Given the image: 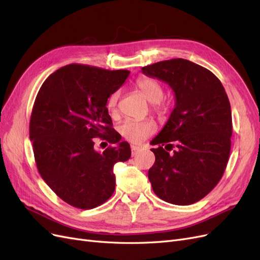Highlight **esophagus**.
<instances>
[{
    "instance_id": "1",
    "label": "esophagus",
    "mask_w": 260,
    "mask_h": 260,
    "mask_svg": "<svg viewBox=\"0 0 260 260\" xmlns=\"http://www.w3.org/2000/svg\"><path fill=\"white\" fill-rule=\"evenodd\" d=\"M139 151H140V147H139V146H137V145H131V154H132V156L137 155V154L139 153Z\"/></svg>"
}]
</instances>
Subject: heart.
<instances>
[{"label": "heart", "mask_w": 260, "mask_h": 260, "mask_svg": "<svg viewBox=\"0 0 260 260\" xmlns=\"http://www.w3.org/2000/svg\"><path fill=\"white\" fill-rule=\"evenodd\" d=\"M137 88L143 94V96L153 103V111L158 115H165L169 108V103L162 99L164 86L152 77H140L136 81ZM119 100V91L113 92L107 99V109L109 113L117 112V104ZM156 131V123L152 119L144 120H125L120 127L119 132L123 139L131 143H141L147 137L152 136Z\"/></svg>", "instance_id": "1"}]
</instances>
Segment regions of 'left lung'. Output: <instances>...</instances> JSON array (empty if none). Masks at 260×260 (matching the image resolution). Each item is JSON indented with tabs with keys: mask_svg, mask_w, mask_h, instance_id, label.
<instances>
[{
	"mask_svg": "<svg viewBox=\"0 0 260 260\" xmlns=\"http://www.w3.org/2000/svg\"><path fill=\"white\" fill-rule=\"evenodd\" d=\"M142 73L168 83L176 96L167 123L151 142L158 147L151 149L155 162L148 170L149 182L162 201L191 205L218 184L229 160V99L214 74L187 59L155 62Z\"/></svg>",
	"mask_w": 260,
	"mask_h": 260,
	"instance_id": "8db88e82",
	"label": "left lung"
}]
</instances>
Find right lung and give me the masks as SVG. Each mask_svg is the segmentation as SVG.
Here are the masks:
<instances>
[{"instance_id": "1", "label": "right lung", "mask_w": 260, "mask_h": 260, "mask_svg": "<svg viewBox=\"0 0 260 260\" xmlns=\"http://www.w3.org/2000/svg\"><path fill=\"white\" fill-rule=\"evenodd\" d=\"M129 74L70 64L50 75L38 92L29 125L37 168L52 191L74 207L92 209L105 203L115 191L114 165L130 158V145L120 142L106 107ZM94 137L117 146L96 152Z\"/></svg>"}]
</instances>
